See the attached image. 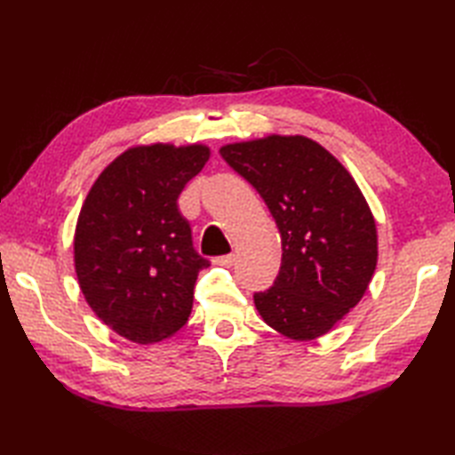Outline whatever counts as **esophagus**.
I'll use <instances>...</instances> for the list:
<instances>
[{"label":"esophagus","mask_w":455,"mask_h":455,"mask_svg":"<svg viewBox=\"0 0 455 455\" xmlns=\"http://www.w3.org/2000/svg\"><path fill=\"white\" fill-rule=\"evenodd\" d=\"M235 254H227V256H219V258H215L212 259V262H215L217 266H222V267H230L235 264Z\"/></svg>","instance_id":"1"}]
</instances>
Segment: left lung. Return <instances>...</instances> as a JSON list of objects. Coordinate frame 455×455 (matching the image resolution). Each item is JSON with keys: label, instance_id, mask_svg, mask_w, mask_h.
<instances>
[{"label": "left lung", "instance_id": "obj_1", "mask_svg": "<svg viewBox=\"0 0 455 455\" xmlns=\"http://www.w3.org/2000/svg\"><path fill=\"white\" fill-rule=\"evenodd\" d=\"M220 156L262 196L282 235L274 285L254 293L291 340L326 334L363 297L377 264L375 220L347 170L307 137L227 144Z\"/></svg>", "mask_w": 455, "mask_h": 455}]
</instances>
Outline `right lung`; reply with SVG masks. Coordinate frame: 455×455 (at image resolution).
Segmentation results:
<instances>
[{"instance_id":"right-lung-1","label":"right lung","mask_w":455,"mask_h":455,"mask_svg":"<svg viewBox=\"0 0 455 455\" xmlns=\"http://www.w3.org/2000/svg\"><path fill=\"white\" fill-rule=\"evenodd\" d=\"M209 154L203 144L129 148L84 201L76 275L93 313L131 342H160L188 323L193 287L209 259L193 248L178 197Z\"/></svg>"}]
</instances>
